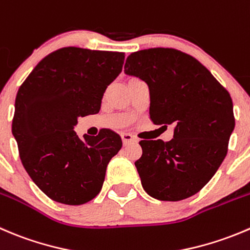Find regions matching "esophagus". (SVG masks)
<instances>
[{
	"mask_svg": "<svg viewBox=\"0 0 250 250\" xmlns=\"http://www.w3.org/2000/svg\"><path fill=\"white\" fill-rule=\"evenodd\" d=\"M121 137H122V142L125 145L129 144V143L137 142V138H135L134 135L129 134V133H122V134H121Z\"/></svg>",
	"mask_w": 250,
	"mask_h": 250,
	"instance_id": "esophagus-1",
	"label": "esophagus"
}]
</instances>
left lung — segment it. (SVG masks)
Returning <instances> with one entry per match:
<instances>
[{"instance_id": "obj_1", "label": "left lung", "mask_w": 250, "mask_h": 250, "mask_svg": "<svg viewBox=\"0 0 250 250\" xmlns=\"http://www.w3.org/2000/svg\"><path fill=\"white\" fill-rule=\"evenodd\" d=\"M125 72L149 86L154 125L174 127L169 142L140 140L143 154L135 167L143 188L164 202L192 197L227 155L234 129L231 95L199 61L174 48L130 53Z\"/></svg>"}]
</instances>
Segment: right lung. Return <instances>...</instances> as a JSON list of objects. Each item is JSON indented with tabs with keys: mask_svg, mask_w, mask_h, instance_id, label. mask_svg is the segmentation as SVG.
Wrapping results in <instances>:
<instances>
[{
	"mask_svg": "<svg viewBox=\"0 0 250 250\" xmlns=\"http://www.w3.org/2000/svg\"><path fill=\"white\" fill-rule=\"evenodd\" d=\"M123 61V52L60 48L42 58L19 88L12 133L24 168L50 199L82 205L100 193L122 139L111 129L81 139L73 129L78 117L100 111Z\"/></svg>",
	"mask_w": 250,
	"mask_h": 250,
	"instance_id": "right-lung-1",
	"label": "right lung"
}]
</instances>
